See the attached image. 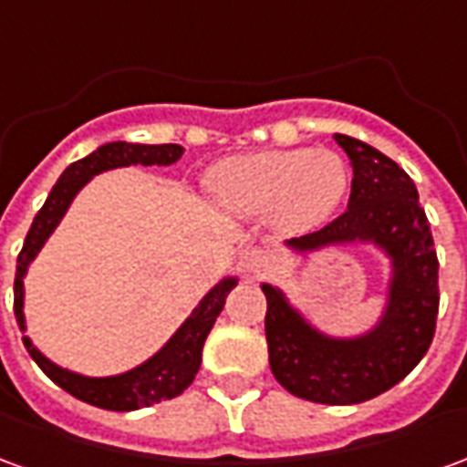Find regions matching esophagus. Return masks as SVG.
I'll return each instance as SVG.
<instances>
[{
	"label": "esophagus",
	"instance_id": "34e87169",
	"mask_svg": "<svg viewBox=\"0 0 467 467\" xmlns=\"http://www.w3.org/2000/svg\"><path fill=\"white\" fill-rule=\"evenodd\" d=\"M243 267L250 277H260L267 270H273V257L265 250H247L243 257Z\"/></svg>",
	"mask_w": 467,
	"mask_h": 467
}]
</instances>
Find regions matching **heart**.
Listing matches in <instances>:
<instances>
[{"label": "heart", "mask_w": 467, "mask_h": 467, "mask_svg": "<svg viewBox=\"0 0 467 467\" xmlns=\"http://www.w3.org/2000/svg\"><path fill=\"white\" fill-rule=\"evenodd\" d=\"M207 184L230 213L275 214L287 230H307L343 202L348 167L330 150H270L214 164Z\"/></svg>", "instance_id": "1"}]
</instances>
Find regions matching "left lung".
<instances>
[{
	"label": "left lung",
	"instance_id": "obj_1",
	"mask_svg": "<svg viewBox=\"0 0 467 467\" xmlns=\"http://www.w3.org/2000/svg\"><path fill=\"white\" fill-rule=\"evenodd\" d=\"M352 164L350 202L317 233L290 240L297 250L372 240L392 260L390 300L382 323L355 340L325 337L287 305L280 290L263 285L267 297L265 335L275 380L303 400L355 405L408 375L435 337L438 254L431 223L408 172L370 144L335 134Z\"/></svg>",
	"mask_w": 467,
	"mask_h": 467
}]
</instances>
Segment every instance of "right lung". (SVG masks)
Returning a JSON list of instances; mask_svg holds the SVG:
<instances>
[{
    "instance_id": "right-lung-1",
    "label": "right lung",
    "mask_w": 467,
    "mask_h": 467,
    "mask_svg": "<svg viewBox=\"0 0 467 467\" xmlns=\"http://www.w3.org/2000/svg\"><path fill=\"white\" fill-rule=\"evenodd\" d=\"M182 157V147L180 144H132V142H109L102 144L99 150L87 154L85 160L72 162L67 167L62 177L57 180L52 192L42 204V210L35 214V223L26 233V240L22 244V253L16 257V277H15V315L16 323L25 327V273L26 265L35 260L39 247L45 244L49 233L55 230L57 223L62 220L67 207L72 202V197L79 192V187L92 177V174L105 172L112 167H127V164H172ZM237 280H223L210 290L202 303L194 307V313L187 317V323L177 330L170 343L164 345L162 350L154 355L152 360H147L140 368L115 375V378H85V375H75V372L57 368L55 362H49L36 350L35 345L25 340L26 352L32 355V360L45 370L47 378L75 395L77 400H85L97 408L105 410H140V408H150L154 402L172 400L180 392H184L192 385L194 375L200 370L202 362V345L207 335L213 330L217 315L223 313L227 293L233 290Z\"/></svg>"
}]
</instances>
